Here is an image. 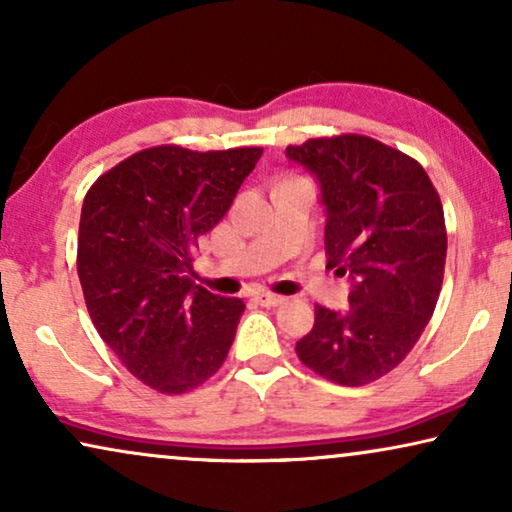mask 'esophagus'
Wrapping results in <instances>:
<instances>
[{
    "mask_svg": "<svg viewBox=\"0 0 512 512\" xmlns=\"http://www.w3.org/2000/svg\"><path fill=\"white\" fill-rule=\"evenodd\" d=\"M254 298H256L258 303H261L263 307H277V305L286 303L284 296H277V293H268V291H258V293H254Z\"/></svg>",
    "mask_w": 512,
    "mask_h": 512,
    "instance_id": "34e87169",
    "label": "esophagus"
}]
</instances>
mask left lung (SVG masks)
I'll return each instance as SVG.
<instances>
[{"label":"left lung","instance_id":"1","mask_svg":"<svg viewBox=\"0 0 512 512\" xmlns=\"http://www.w3.org/2000/svg\"><path fill=\"white\" fill-rule=\"evenodd\" d=\"M286 156L317 174L328 268L354 282L345 312L314 305L296 354L324 380L363 387L394 370L433 317L447 256L443 202L415 158L373 137L307 139Z\"/></svg>","mask_w":512,"mask_h":512}]
</instances>
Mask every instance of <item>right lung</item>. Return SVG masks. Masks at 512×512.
Here are the masks:
<instances>
[{"instance_id": "obj_1", "label": "right lung", "mask_w": 512, "mask_h": 512, "mask_svg": "<svg viewBox=\"0 0 512 512\" xmlns=\"http://www.w3.org/2000/svg\"><path fill=\"white\" fill-rule=\"evenodd\" d=\"M261 153L151 146L83 198L76 270L88 314L123 366L160 394L200 387L233 345L242 298L214 296L188 272Z\"/></svg>"}]
</instances>
